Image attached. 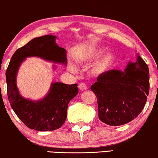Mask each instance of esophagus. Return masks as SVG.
Masks as SVG:
<instances>
[{"mask_svg": "<svg viewBox=\"0 0 158 158\" xmlns=\"http://www.w3.org/2000/svg\"><path fill=\"white\" fill-rule=\"evenodd\" d=\"M79 89L81 91H84L87 89V86L85 83H80L79 85Z\"/></svg>", "mask_w": 158, "mask_h": 158, "instance_id": "1", "label": "esophagus"}]
</instances>
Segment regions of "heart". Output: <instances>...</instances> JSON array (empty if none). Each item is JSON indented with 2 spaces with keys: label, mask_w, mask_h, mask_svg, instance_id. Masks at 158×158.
<instances>
[{
  "label": "heart",
  "mask_w": 158,
  "mask_h": 158,
  "mask_svg": "<svg viewBox=\"0 0 158 158\" xmlns=\"http://www.w3.org/2000/svg\"><path fill=\"white\" fill-rule=\"evenodd\" d=\"M104 50V48L102 47H92L88 49L84 54H81L77 59V61L80 64L85 65L87 64L89 62L92 61L93 59L100 55L102 52ZM113 61V56L110 53L104 54L100 59L98 60L94 64V67L92 69V72L95 74H100L102 73L106 72L109 68L110 67L111 64ZM69 70L72 72H77L76 66L73 64H70L69 66Z\"/></svg>",
  "instance_id": "b5f03b06"
}]
</instances>
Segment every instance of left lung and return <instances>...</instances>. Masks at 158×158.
Listing matches in <instances>:
<instances>
[{
    "label": "left lung",
    "instance_id": "1",
    "mask_svg": "<svg viewBox=\"0 0 158 158\" xmlns=\"http://www.w3.org/2000/svg\"><path fill=\"white\" fill-rule=\"evenodd\" d=\"M148 66L138 56L124 72L109 70L97 77L91 90L97 99L99 118L111 126L127 124L138 116L150 91Z\"/></svg>",
    "mask_w": 158,
    "mask_h": 158
}]
</instances>
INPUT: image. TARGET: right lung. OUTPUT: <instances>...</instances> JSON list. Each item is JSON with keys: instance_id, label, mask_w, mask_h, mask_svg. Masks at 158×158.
<instances>
[{"instance_id": "obj_1", "label": "right lung", "mask_w": 158, "mask_h": 158, "mask_svg": "<svg viewBox=\"0 0 158 158\" xmlns=\"http://www.w3.org/2000/svg\"><path fill=\"white\" fill-rule=\"evenodd\" d=\"M55 39L54 35H43L18 48L6 72L8 98L15 114L28 128L44 132L57 130L65 123L69 102L78 94L77 84L55 82L45 98L34 102L20 95L16 86V74L20 64L26 57L39 56L66 64V50L59 47Z\"/></svg>"}]
</instances>
